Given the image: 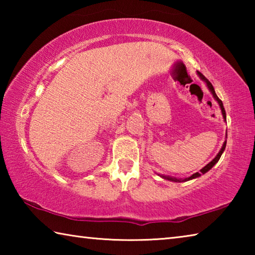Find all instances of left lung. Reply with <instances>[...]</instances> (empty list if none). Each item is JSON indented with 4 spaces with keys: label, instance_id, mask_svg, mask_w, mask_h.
Returning <instances> with one entry per match:
<instances>
[{
    "label": "left lung",
    "instance_id": "1",
    "mask_svg": "<svg viewBox=\"0 0 255 255\" xmlns=\"http://www.w3.org/2000/svg\"><path fill=\"white\" fill-rule=\"evenodd\" d=\"M197 74H198V76H199L202 81L205 82L206 85H207V88H208V90H209V91H210V93L213 94L214 99H215L216 101H217V103H218V105H219V107H221V110H222L223 118H224V120H225V122H226V112H225V109H224L223 102H222L221 99H219V98L217 97V94H216V92H215V89H214L213 84H211L210 82H209L208 80H207L206 77H205L204 75H202L200 72H197ZM226 138H227V132H226ZM225 147H226V139H225V141H224V144H223V146H222L221 150H219L218 154L216 155V156H215V158L213 159V161L209 162L208 164H207L206 166L202 167V169L200 170V172H197V173H193L191 176H189V178H185V179H176V178H173V176H169V175H163V174H158V175L161 176V178H163V179H165V180H169V181H172V182H185V181H189V180H192V179L199 178V176H201L202 174L207 173V172H208V171L211 169V167H213V166L215 165V164L219 161V158H221L222 154L224 153V150H225Z\"/></svg>",
    "mask_w": 255,
    "mask_h": 255
}]
</instances>
